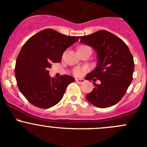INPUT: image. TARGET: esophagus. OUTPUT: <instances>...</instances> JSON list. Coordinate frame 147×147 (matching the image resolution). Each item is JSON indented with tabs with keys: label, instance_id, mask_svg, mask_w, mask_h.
<instances>
[{
	"label": "esophagus",
	"instance_id": "obj_1",
	"mask_svg": "<svg viewBox=\"0 0 147 147\" xmlns=\"http://www.w3.org/2000/svg\"><path fill=\"white\" fill-rule=\"evenodd\" d=\"M75 81L78 83H79V84H82V83L84 82L85 80H84V79H79V78H77V79H75Z\"/></svg>",
	"mask_w": 147,
	"mask_h": 147
}]
</instances>
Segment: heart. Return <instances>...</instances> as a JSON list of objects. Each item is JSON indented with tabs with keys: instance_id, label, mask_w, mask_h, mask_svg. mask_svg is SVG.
Masks as SVG:
<instances>
[{
	"instance_id": "b5f03b06",
	"label": "heart",
	"mask_w": 147,
	"mask_h": 147,
	"mask_svg": "<svg viewBox=\"0 0 147 147\" xmlns=\"http://www.w3.org/2000/svg\"><path fill=\"white\" fill-rule=\"evenodd\" d=\"M87 47V46H85V45L80 46V47H79V49H78V50H80V49L84 48V47ZM85 70H86V68H83V69H82V68L78 67V68H75V69H74V70H73V73L75 74V75H76V76H80V75H82V74Z\"/></svg>"
}]
</instances>
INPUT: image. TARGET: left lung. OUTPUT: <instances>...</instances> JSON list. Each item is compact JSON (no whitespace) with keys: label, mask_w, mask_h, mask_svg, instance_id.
Returning a JSON list of instances; mask_svg holds the SVG:
<instances>
[{"label":"left lung","mask_w":147,"mask_h":147,"mask_svg":"<svg viewBox=\"0 0 147 147\" xmlns=\"http://www.w3.org/2000/svg\"><path fill=\"white\" fill-rule=\"evenodd\" d=\"M79 38L97 55V67L85 79L101 82H94V88L86 98L97 107L113 106L124 97L132 81L134 63L129 49L119 37L103 30Z\"/></svg>","instance_id":"left-lung-1"}]
</instances>
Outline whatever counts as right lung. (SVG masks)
<instances>
[{"label":"right lung","instance_id":"obj_1","mask_svg":"<svg viewBox=\"0 0 147 147\" xmlns=\"http://www.w3.org/2000/svg\"><path fill=\"white\" fill-rule=\"evenodd\" d=\"M78 40L53 29H45L30 38L17 57L15 75L18 87L34 106L47 109L62 100L75 78L65 75L55 79L49 75L52 64L60 63L64 51Z\"/></svg>","mask_w":147,"mask_h":147}]
</instances>
